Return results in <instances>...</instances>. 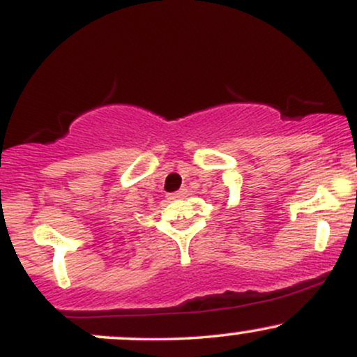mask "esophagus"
I'll return each mask as SVG.
<instances>
[{
	"label": "esophagus",
	"instance_id": "obj_1",
	"mask_svg": "<svg viewBox=\"0 0 357 357\" xmlns=\"http://www.w3.org/2000/svg\"><path fill=\"white\" fill-rule=\"evenodd\" d=\"M184 195H186V191H178V192H173V195H169V196H167V198H169V199H178V198H183V196Z\"/></svg>",
	"mask_w": 357,
	"mask_h": 357
}]
</instances>
